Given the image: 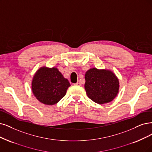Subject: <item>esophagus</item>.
Returning <instances> with one entry per match:
<instances>
[{
	"instance_id": "esophagus-1",
	"label": "esophagus",
	"mask_w": 152,
	"mask_h": 152,
	"mask_svg": "<svg viewBox=\"0 0 152 152\" xmlns=\"http://www.w3.org/2000/svg\"><path fill=\"white\" fill-rule=\"evenodd\" d=\"M75 85H77V86H81V82L80 81H78L76 84H75Z\"/></svg>"
}]
</instances>
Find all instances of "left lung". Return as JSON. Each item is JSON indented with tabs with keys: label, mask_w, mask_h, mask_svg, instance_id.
I'll return each mask as SVG.
<instances>
[{
	"label": "left lung",
	"mask_w": 152,
	"mask_h": 152,
	"mask_svg": "<svg viewBox=\"0 0 152 152\" xmlns=\"http://www.w3.org/2000/svg\"><path fill=\"white\" fill-rule=\"evenodd\" d=\"M85 80V88L87 96L98 104L111 102L118 93V80L109 70L90 69L86 72Z\"/></svg>",
	"instance_id": "left-lung-1"
}]
</instances>
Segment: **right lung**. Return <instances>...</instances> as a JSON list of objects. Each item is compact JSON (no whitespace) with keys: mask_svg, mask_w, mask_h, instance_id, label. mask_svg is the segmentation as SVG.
I'll return each mask as SVG.
<instances>
[{"mask_svg":"<svg viewBox=\"0 0 152 152\" xmlns=\"http://www.w3.org/2000/svg\"><path fill=\"white\" fill-rule=\"evenodd\" d=\"M69 86L68 80L56 67H41L36 72L32 82L34 96L41 103L48 105L59 102Z\"/></svg>","mask_w":152,"mask_h":152,"instance_id":"add662e5","label":"right lung"}]
</instances>
